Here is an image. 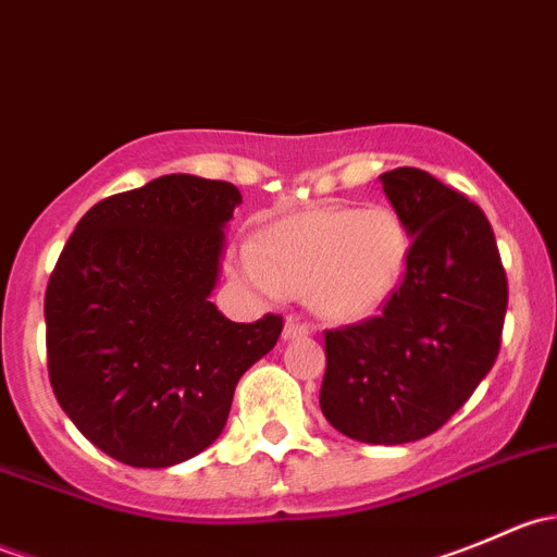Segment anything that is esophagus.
I'll list each match as a JSON object with an SVG mask.
<instances>
[{"label":"esophagus","instance_id":"34e87169","mask_svg":"<svg viewBox=\"0 0 557 557\" xmlns=\"http://www.w3.org/2000/svg\"><path fill=\"white\" fill-rule=\"evenodd\" d=\"M307 334H310V325L307 323H301V320L296 318L285 320V331H283L285 339H299V336H307Z\"/></svg>","mask_w":557,"mask_h":557}]
</instances>
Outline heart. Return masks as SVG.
<instances>
[{"label":"heart","instance_id":"obj_1","mask_svg":"<svg viewBox=\"0 0 557 557\" xmlns=\"http://www.w3.org/2000/svg\"><path fill=\"white\" fill-rule=\"evenodd\" d=\"M409 252L407 226L387 207H314L274 223L261 245H239L234 269L269 299L307 294L323 320L356 323L396 294Z\"/></svg>","mask_w":557,"mask_h":557}]
</instances>
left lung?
I'll use <instances>...</instances> for the list:
<instances>
[{"mask_svg":"<svg viewBox=\"0 0 557 557\" xmlns=\"http://www.w3.org/2000/svg\"><path fill=\"white\" fill-rule=\"evenodd\" d=\"M412 237L383 312L325 331L320 409L345 436L404 445L447 423L496 363L507 272L485 212L434 174H380Z\"/></svg>","mask_w":557,"mask_h":557,"instance_id":"1","label":"left lung"}]
</instances>
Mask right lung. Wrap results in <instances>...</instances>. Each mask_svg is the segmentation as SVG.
<instances>
[{
	"mask_svg": "<svg viewBox=\"0 0 557 557\" xmlns=\"http://www.w3.org/2000/svg\"><path fill=\"white\" fill-rule=\"evenodd\" d=\"M243 194L164 174L81 218L45 290L48 374L88 442L137 469L183 463L221 436L239 377L283 331L210 301Z\"/></svg>",
	"mask_w": 557,
	"mask_h": 557,
	"instance_id": "1",
	"label": "right lung"
}]
</instances>
